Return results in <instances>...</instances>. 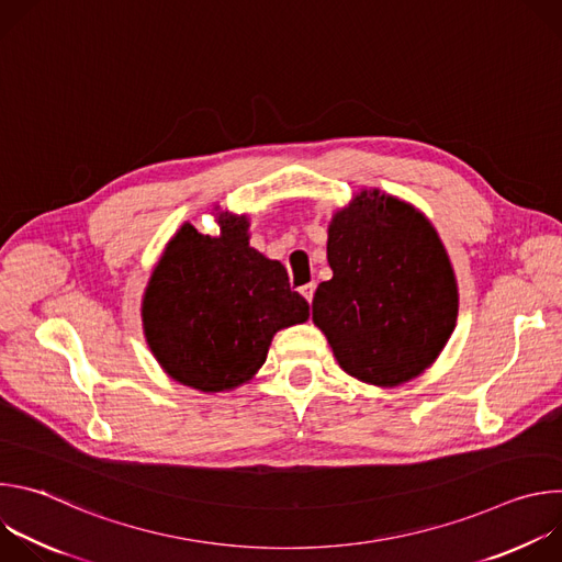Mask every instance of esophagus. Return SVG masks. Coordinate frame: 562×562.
Wrapping results in <instances>:
<instances>
[{
  "label": "esophagus",
  "instance_id": "1",
  "mask_svg": "<svg viewBox=\"0 0 562 562\" xmlns=\"http://www.w3.org/2000/svg\"><path fill=\"white\" fill-rule=\"evenodd\" d=\"M300 293L306 297V302L311 304V300H313V293H315V282H308V284H304V286H300Z\"/></svg>",
  "mask_w": 562,
  "mask_h": 562
}]
</instances>
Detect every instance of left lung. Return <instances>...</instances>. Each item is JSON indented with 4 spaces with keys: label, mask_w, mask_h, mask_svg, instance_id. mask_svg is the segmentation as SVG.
Instances as JSON below:
<instances>
[{
    "label": "left lung",
    "mask_w": 562,
    "mask_h": 562,
    "mask_svg": "<svg viewBox=\"0 0 562 562\" xmlns=\"http://www.w3.org/2000/svg\"><path fill=\"white\" fill-rule=\"evenodd\" d=\"M334 271L313 295V323L340 367L369 384L420 375L447 345L458 286L436 228L414 206L362 191L329 226Z\"/></svg>",
    "instance_id": "1"
}]
</instances>
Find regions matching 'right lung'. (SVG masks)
Returning <instances> with one entry per match:
<instances>
[{"label": "right lung", "mask_w": 562, "mask_h": 562, "mask_svg": "<svg viewBox=\"0 0 562 562\" xmlns=\"http://www.w3.org/2000/svg\"><path fill=\"white\" fill-rule=\"evenodd\" d=\"M245 217L222 235L184 224L159 258L142 302L150 351L171 378L200 391L247 382L276 331L304 323L308 304L278 260L249 247Z\"/></svg>", "instance_id": "1"}]
</instances>
